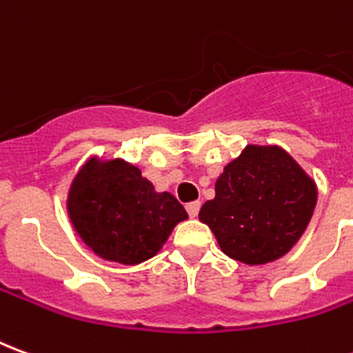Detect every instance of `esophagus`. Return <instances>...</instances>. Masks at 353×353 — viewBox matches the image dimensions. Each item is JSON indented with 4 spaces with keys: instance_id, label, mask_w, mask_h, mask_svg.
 Masks as SVG:
<instances>
[{
    "instance_id": "esophagus-1",
    "label": "esophagus",
    "mask_w": 353,
    "mask_h": 353,
    "mask_svg": "<svg viewBox=\"0 0 353 353\" xmlns=\"http://www.w3.org/2000/svg\"><path fill=\"white\" fill-rule=\"evenodd\" d=\"M187 212H189V215H191V217H196L200 212L199 200H196V202H189V204H187Z\"/></svg>"
}]
</instances>
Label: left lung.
Segmentation results:
<instances>
[{
    "mask_svg": "<svg viewBox=\"0 0 353 353\" xmlns=\"http://www.w3.org/2000/svg\"><path fill=\"white\" fill-rule=\"evenodd\" d=\"M318 200L316 183L278 145H248L215 181L200 208L225 255L245 265L283 257L299 242Z\"/></svg>",
    "mask_w": 353,
    "mask_h": 353,
    "instance_id": "left-lung-1",
    "label": "left lung"
}]
</instances>
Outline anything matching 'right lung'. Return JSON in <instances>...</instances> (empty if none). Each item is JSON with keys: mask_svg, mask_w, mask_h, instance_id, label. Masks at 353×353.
I'll use <instances>...</instances> for the list:
<instances>
[{"mask_svg": "<svg viewBox=\"0 0 353 353\" xmlns=\"http://www.w3.org/2000/svg\"><path fill=\"white\" fill-rule=\"evenodd\" d=\"M73 229L96 255L138 265L161 252L189 215L170 192H157L136 166L121 159H90L68 192Z\"/></svg>", "mask_w": 353, "mask_h": 353, "instance_id": "obj_1", "label": "right lung"}]
</instances>
